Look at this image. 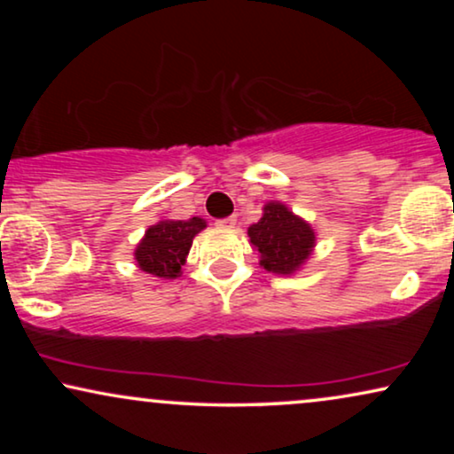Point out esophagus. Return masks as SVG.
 I'll list each match as a JSON object with an SVG mask.
<instances>
[{
	"label": "esophagus",
	"mask_w": 454,
	"mask_h": 454,
	"mask_svg": "<svg viewBox=\"0 0 454 454\" xmlns=\"http://www.w3.org/2000/svg\"><path fill=\"white\" fill-rule=\"evenodd\" d=\"M235 225H238V219H235V216H227V219L216 221V227L221 229H233Z\"/></svg>",
	"instance_id": "obj_1"
}]
</instances>
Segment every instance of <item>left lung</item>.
<instances>
[{
  "label": "left lung",
  "instance_id": "1",
  "mask_svg": "<svg viewBox=\"0 0 454 454\" xmlns=\"http://www.w3.org/2000/svg\"><path fill=\"white\" fill-rule=\"evenodd\" d=\"M247 238L258 252L260 266L278 277L301 270L316 247L314 227L278 200L264 204L260 221L247 227Z\"/></svg>",
  "mask_w": 454,
  "mask_h": 454
}]
</instances>
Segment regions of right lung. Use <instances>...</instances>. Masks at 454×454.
<instances>
[{"label": "right lung", "instance_id": "right-lung-1", "mask_svg": "<svg viewBox=\"0 0 454 454\" xmlns=\"http://www.w3.org/2000/svg\"><path fill=\"white\" fill-rule=\"evenodd\" d=\"M202 229H207V221L200 216H192L188 221H157L146 229L138 246H136V264L142 272L159 278L182 277L192 241Z\"/></svg>", "mask_w": 454, "mask_h": 454}]
</instances>
